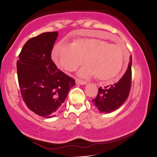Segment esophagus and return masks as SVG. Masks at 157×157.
I'll list each match as a JSON object with an SVG mask.
<instances>
[{
  "mask_svg": "<svg viewBox=\"0 0 157 157\" xmlns=\"http://www.w3.org/2000/svg\"><path fill=\"white\" fill-rule=\"evenodd\" d=\"M75 83H76V84H80V85H85L86 84V82L79 80V79H76V80H75Z\"/></svg>",
  "mask_w": 157,
  "mask_h": 157,
  "instance_id": "obj_1",
  "label": "esophagus"
}]
</instances>
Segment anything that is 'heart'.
Listing matches in <instances>:
<instances>
[{"label": "heart", "instance_id": "obj_1", "mask_svg": "<svg viewBox=\"0 0 157 157\" xmlns=\"http://www.w3.org/2000/svg\"><path fill=\"white\" fill-rule=\"evenodd\" d=\"M52 58L59 67L70 72L75 71L85 60L86 65L78 72L79 77L97 76L99 80L107 81L115 78L121 71L124 50L121 45L86 38L77 40L71 45L59 42L53 50Z\"/></svg>", "mask_w": 157, "mask_h": 157}]
</instances>
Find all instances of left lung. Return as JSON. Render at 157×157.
<instances>
[{
	"label": "left lung",
	"mask_w": 157,
	"mask_h": 157,
	"mask_svg": "<svg viewBox=\"0 0 157 157\" xmlns=\"http://www.w3.org/2000/svg\"><path fill=\"white\" fill-rule=\"evenodd\" d=\"M132 63L131 56L128 67L122 78L112 85L98 89L97 97L92 101L100 112L110 113L124 104L129 95L132 84Z\"/></svg>",
	"instance_id": "obj_1"
}]
</instances>
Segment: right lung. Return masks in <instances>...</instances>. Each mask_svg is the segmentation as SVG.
I'll use <instances>...</instances> for the list:
<instances>
[{
	"label": "right lung",
	"mask_w": 157,
	"mask_h": 157,
	"mask_svg": "<svg viewBox=\"0 0 157 157\" xmlns=\"http://www.w3.org/2000/svg\"><path fill=\"white\" fill-rule=\"evenodd\" d=\"M58 32H45L25 42L17 62L22 97L29 109L45 118L59 111L75 80L57 68L51 55Z\"/></svg>",
	"instance_id": "right-lung-1"
}]
</instances>
